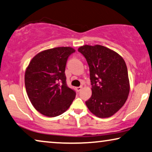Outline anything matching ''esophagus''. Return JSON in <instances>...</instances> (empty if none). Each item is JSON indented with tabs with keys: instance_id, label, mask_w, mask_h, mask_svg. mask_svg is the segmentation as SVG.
Wrapping results in <instances>:
<instances>
[{
	"instance_id": "obj_1",
	"label": "esophagus",
	"mask_w": 152,
	"mask_h": 152,
	"mask_svg": "<svg viewBox=\"0 0 152 152\" xmlns=\"http://www.w3.org/2000/svg\"><path fill=\"white\" fill-rule=\"evenodd\" d=\"M82 88H83L82 86H80V87H77L76 88V89L77 91L79 92V91H81V89H82Z\"/></svg>"
}]
</instances>
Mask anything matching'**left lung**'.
Returning a JSON list of instances; mask_svg holds the SVG:
<instances>
[{"label": "left lung", "instance_id": "8db88e82", "mask_svg": "<svg viewBox=\"0 0 152 152\" xmlns=\"http://www.w3.org/2000/svg\"><path fill=\"white\" fill-rule=\"evenodd\" d=\"M78 51L85 56L89 67L92 95L85 102L86 105L97 117L112 116L124 106L130 91L124 58L100 45H85Z\"/></svg>", "mask_w": 152, "mask_h": 152}]
</instances>
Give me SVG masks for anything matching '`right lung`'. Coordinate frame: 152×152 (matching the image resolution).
Wrapping results in <instances>:
<instances>
[{
    "label": "right lung",
    "instance_id": "add662e5",
    "mask_svg": "<svg viewBox=\"0 0 152 152\" xmlns=\"http://www.w3.org/2000/svg\"><path fill=\"white\" fill-rule=\"evenodd\" d=\"M70 47H58L38 53L25 72V87L31 104L47 117H56L68 109L76 91L67 85L65 74Z\"/></svg>",
    "mask_w": 152,
    "mask_h": 152
}]
</instances>
